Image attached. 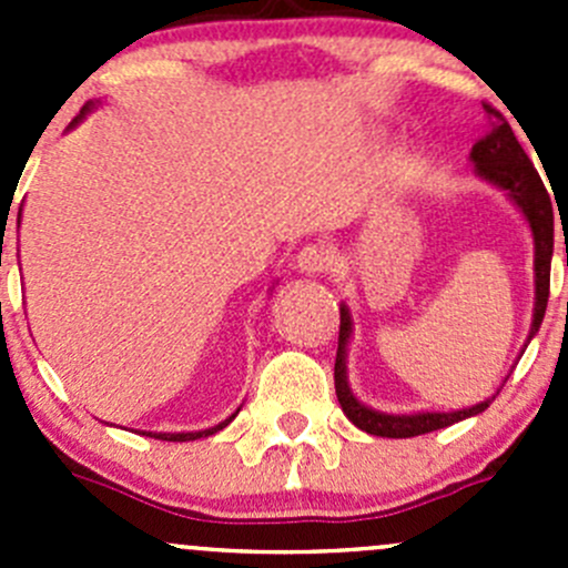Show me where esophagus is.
<instances>
[{"instance_id": "obj_1", "label": "esophagus", "mask_w": 568, "mask_h": 568, "mask_svg": "<svg viewBox=\"0 0 568 568\" xmlns=\"http://www.w3.org/2000/svg\"><path fill=\"white\" fill-rule=\"evenodd\" d=\"M296 268L305 274H326L335 268V255L324 244H307L296 255Z\"/></svg>"}]
</instances>
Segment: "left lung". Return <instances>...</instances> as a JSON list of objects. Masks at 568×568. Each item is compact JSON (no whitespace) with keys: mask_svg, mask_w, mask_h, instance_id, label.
<instances>
[{"mask_svg":"<svg viewBox=\"0 0 568 568\" xmlns=\"http://www.w3.org/2000/svg\"><path fill=\"white\" fill-rule=\"evenodd\" d=\"M486 118H489V131L480 136L473 145L469 159L475 162L478 175L486 181L497 183L506 189L508 197L523 209L528 216L532 239H536V307H532V326L530 337L536 335L538 326L544 321L549 300V263H552V244H555V220H552V200H549L547 189H544L541 178L536 168L523 151V145L514 136L511 125L491 104H484ZM348 332H352V318H348L346 307H341V335H337V357H335V393L341 400L343 412L348 420L363 432L374 434V437H390L406 439L417 437V434L437 432V428L454 426V423L473 417L484 412L491 400H484L478 406H469L462 412H423V415H385V412H374L365 404H359L348 390L346 382V343ZM528 337V341H530Z\"/></svg>","mask_w":568,"mask_h":568,"instance_id":"obj_1","label":"left lung"}]
</instances>
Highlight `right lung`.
Returning <instances> with one entry per match:
<instances>
[{
  "label": "right lung",
  "instance_id": "add662e5",
  "mask_svg": "<svg viewBox=\"0 0 568 568\" xmlns=\"http://www.w3.org/2000/svg\"><path fill=\"white\" fill-rule=\"evenodd\" d=\"M90 106H93V104L84 106V109H82V114L88 112ZM82 114H79V118H82ZM79 118H77V120H79ZM77 120H73V123H77ZM231 420H233V417H231ZM231 420L220 423V426H216V428H205V432H194V434H151V437H156V439H168V443H189V439H200V437H209V434H216V432H220V428H225L227 423H231Z\"/></svg>",
  "mask_w": 568,
  "mask_h": 568
}]
</instances>
